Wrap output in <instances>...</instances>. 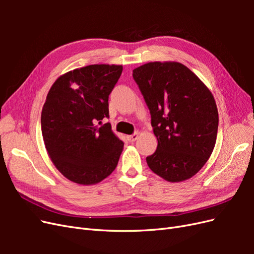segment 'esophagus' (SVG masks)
Listing matches in <instances>:
<instances>
[{
	"instance_id": "obj_1",
	"label": "esophagus",
	"mask_w": 254,
	"mask_h": 254,
	"mask_svg": "<svg viewBox=\"0 0 254 254\" xmlns=\"http://www.w3.org/2000/svg\"><path fill=\"white\" fill-rule=\"evenodd\" d=\"M137 136H139V134L137 133H133V134H130V135H127V140L129 141V142H134L136 139H137Z\"/></svg>"
}]
</instances>
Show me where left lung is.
<instances>
[{
  "instance_id": "obj_1",
  "label": "left lung",
  "mask_w": 254,
  "mask_h": 254,
  "mask_svg": "<svg viewBox=\"0 0 254 254\" xmlns=\"http://www.w3.org/2000/svg\"><path fill=\"white\" fill-rule=\"evenodd\" d=\"M157 136L150 170L170 182L190 179L212 155L218 129L211 91L189 67L175 61L145 64L133 70Z\"/></svg>"
}]
</instances>
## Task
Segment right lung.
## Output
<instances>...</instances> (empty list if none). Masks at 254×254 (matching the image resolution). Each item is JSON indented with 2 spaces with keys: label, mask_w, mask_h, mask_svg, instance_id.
<instances>
[{
  "label": "right lung",
  "mask_w": 254,
  "mask_h": 254,
  "mask_svg": "<svg viewBox=\"0 0 254 254\" xmlns=\"http://www.w3.org/2000/svg\"><path fill=\"white\" fill-rule=\"evenodd\" d=\"M122 65L91 64L61 75L50 89L41 113L45 148L66 179L82 186L107 178L118 165L124 143L109 123L108 98Z\"/></svg>",
  "instance_id": "right-lung-1"
}]
</instances>
